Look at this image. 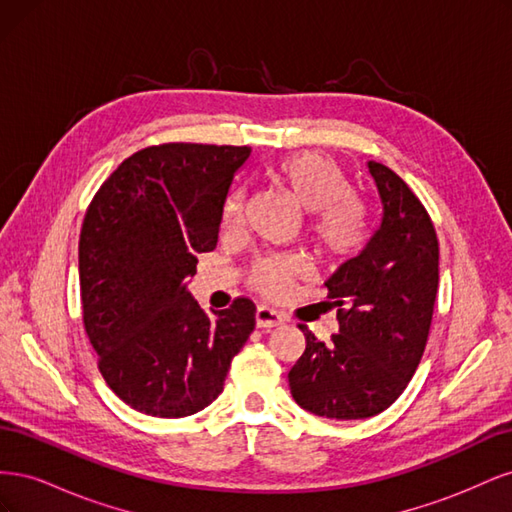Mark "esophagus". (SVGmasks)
I'll use <instances>...</instances> for the list:
<instances>
[{
	"label": "esophagus",
	"instance_id": "esophagus-1",
	"mask_svg": "<svg viewBox=\"0 0 512 512\" xmlns=\"http://www.w3.org/2000/svg\"><path fill=\"white\" fill-rule=\"evenodd\" d=\"M284 324V316L277 312V309L269 307V305H260L256 309V327L258 329H273Z\"/></svg>",
	"mask_w": 512,
	"mask_h": 512
}]
</instances>
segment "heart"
<instances>
[{
    "label": "heart",
    "mask_w": 512,
    "mask_h": 512,
    "mask_svg": "<svg viewBox=\"0 0 512 512\" xmlns=\"http://www.w3.org/2000/svg\"><path fill=\"white\" fill-rule=\"evenodd\" d=\"M269 181L282 190L294 205L309 211L307 232L314 250L322 258L352 256L367 239L369 218L359 198L350 194V183L333 160L318 153H292L267 170ZM243 194L230 192L222 207V226L237 228ZM301 273V262L292 256H271L256 262L250 282L267 297H277L292 277Z\"/></svg>",
    "instance_id": "b5f03b06"
}]
</instances>
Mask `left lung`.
I'll return each mask as SVG.
<instances>
[{
  "instance_id": "8db88e82",
  "label": "left lung",
  "mask_w": 512,
  "mask_h": 512,
  "mask_svg": "<svg viewBox=\"0 0 512 512\" xmlns=\"http://www.w3.org/2000/svg\"><path fill=\"white\" fill-rule=\"evenodd\" d=\"M382 218L363 250L324 286L339 333L327 346L305 324V352L288 374L297 404L337 421L376 416L421 363L438 292V237L421 200L389 166L367 162Z\"/></svg>"
}]
</instances>
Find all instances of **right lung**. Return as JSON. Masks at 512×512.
<instances>
[{"mask_svg": "<svg viewBox=\"0 0 512 512\" xmlns=\"http://www.w3.org/2000/svg\"><path fill=\"white\" fill-rule=\"evenodd\" d=\"M250 147L168 143L136 151L87 209L79 241L83 322L119 399L190 416L224 391L256 305L205 314L188 290L198 254L218 245L222 207Z\"/></svg>", "mask_w": 512, "mask_h": 512, "instance_id": "obj_1", "label": "right lung"}]
</instances>
